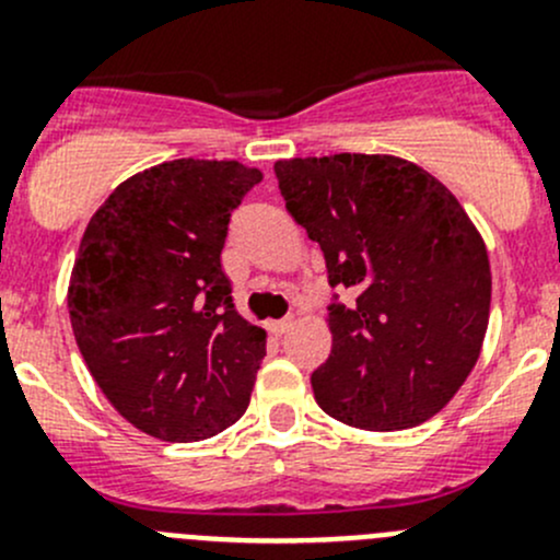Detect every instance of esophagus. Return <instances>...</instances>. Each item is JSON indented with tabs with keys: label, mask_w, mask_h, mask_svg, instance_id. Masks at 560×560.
<instances>
[{
	"label": "esophagus",
	"mask_w": 560,
	"mask_h": 560,
	"mask_svg": "<svg viewBox=\"0 0 560 560\" xmlns=\"http://www.w3.org/2000/svg\"><path fill=\"white\" fill-rule=\"evenodd\" d=\"M290 325H292V316H284V319H273V322H268V330L273 332V336H281V332L290 330Z\"/></svg>",
	"instance_id": "1"
}]
</instances>
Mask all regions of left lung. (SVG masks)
Instances as JSON below:
<instances>
[{
  "instance_id": "left-lung-1",
  "label": "left lung",
  "mask_w": 560,
  "mask_h": 560,
  "mask_svg": "<svg viewBox=\"0 0 560 560\" xmlns=\"http://www.w3.org/2000/svg\"><path fill=\"white\" fill-rule=\"evenodd\" d=\"M287 211L325 254L330 358L312 374L316 404L365 431L420 425L450 404L482 349L488 248L453 191L387 154L273 165Z\"/></svg>"
}]
</instances>
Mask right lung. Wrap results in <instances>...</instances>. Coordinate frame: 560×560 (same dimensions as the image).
Wrapping results in <instances>:
<instances>
[{
  "instance_id": "add662e5",
  "label": "right lung",
  "mask_w": 560,
  "mask_h": 560,
  "mask_svg": "<svg viewBox=\"0 0 560 560\" xmlns=\"http://www.w3.org/2000/svg\"><path fill=\"white\" fill-rule=\"evenodd\" d=\"M259 180L235 160L162 162L118 184L83 233L72 332L105 398L149 436L200 442L246 411L265 330L235 312L222 248Z\"/></svg>"
}]
</instances>
